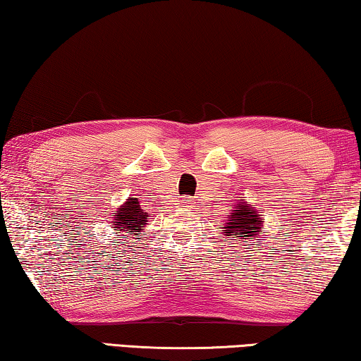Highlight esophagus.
<instances>
[{
	"label": "esophagus",
	"instance_id": "1",
	"mask_svg": "<svg viewBox=\"0 0 361 361\" xmlns=\"http://www.w3.org/2000/svg\"><path fill=\"white\" fill-rule=\"evenodd\" d=\"M183 204H188V202H183Z\"/></svg>",
	"mask_w": 361,
	"mask_h": 361
}]
</instances>
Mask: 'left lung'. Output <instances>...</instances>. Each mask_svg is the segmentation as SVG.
Returning a JSON list of instances; mask_svg holds the SVG:
<instances>
[{
	"label": "left lung",
	"instance_id": "8db88e82",
	"mask_svg": "<svg viewBox=\"0 0 361 361\" xmlns=\"http://www.w3.org/2000/svg\"><path fill=\"white\" fill-rule=\"evenodd\" d=\"M228 223H226V235H229V240H234V237H240V239H250L256 234H262L261 232V218L259 215L252 210L248 204L242 205L239 210H232Z\"/></svg>",
	"mask_w": 361,
	"mask_h": 361
}]
</instances>
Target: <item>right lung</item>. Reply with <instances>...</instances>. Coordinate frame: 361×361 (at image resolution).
I'll return each mask as SVG.
<instances>
[{
	"label": "right lung",
	"instance_id": "right-lung-1",
	"mask_svg": "<svg viewBox=\"0 0 361 361\" xmlns=\"http://www.w3.org/2000/svg\"><path fill=\"white\" fill-rule=\"evenodd\" d=\"M114 231L122 232H133L137 235V232L142 229V224H146V213L142 210L137 199H127V202L121 207L118 215H114Z\"/></svg>",
	"mask_w": 361,
	"mask_h": 361
}]
</instances>
